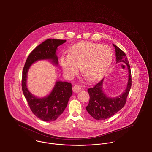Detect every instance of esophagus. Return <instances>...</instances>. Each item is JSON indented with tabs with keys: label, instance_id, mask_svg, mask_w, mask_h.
Here are the masks:
<instances>
[{
	"label": "esophagus",
	"instance_id": "obj_1",
	"mask_svg": "<svg viewBox=\"0 0 152 152\" xmlns=\"http://www.w3.org/2000/svg\"><path fill=\"white\" fill-rule=\"evenodd\" d=\"M81 87L79 85H75L74 87H73V91L74 92L77 93L79 92L80 91H81Z\"/></svg>",
	"mask_w": 152,
	"mask_h": 152
}]
</instances>
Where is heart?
I'll return each instance as SVG.
<instances>
[{"label":"heart","mask_w":152,"mask_h":152,"mask_svg":"<svg viewBox=\"0 0 152 152\" xmlns=\"http://www.w3.org/2000/svg\"><path fill=\"white\" fill-rule=\"evenodd\" d=\"M113 58V52L107 45L83 42L75 44L69 54L61 58V64L65 76L72 77L79 70L88 81L99 79L105 73Z\"/></svg>","instance_id":"b5f03b06"}]
</instances>
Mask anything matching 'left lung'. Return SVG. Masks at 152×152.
I'll list each match as a JSON object with an SVG mask.
<instances>
[{
    "label": "left lung",
    "instance_id": "8db88e82",
    "mask_svg": "<svg viewBox=\"0 0 152 152\" xmlns=\"http://www.w3.org/2000/svg\"><path fill=\"white\" fill-rule=\"evenodd\" d=\"M113 45L116 51V63L120 62L125 63L128 69L129 79L125 91L116 97H109L103 92L102 84L104 79L94 86L88 88V92L90 99L86 109L91 116L97 120L107 119L123 108L126 102V98L132 86L131 70L128 58L125 53L121 50L115 44Z\"/></svg>",
    "mask_w": 152,
    "mask_h": 152
}]
</instances>
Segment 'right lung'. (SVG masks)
<instances>
[{"mask_svg":"<svg viewBox=\"0 0 152 152\" xmlns=\"http://www.w3.org/2000/svg\"><path fill=\"white\" fill-rule=\"evenodd\" d=\"M66 40L48 39L39 44L32 51L26 60L22 73V91L32 113L44 121L56 120L64 112L72 94L71 83L56 81L48 96L43 98L36 97L27 89L26 82L29 67L34 63L40 60H50L55 65L58 63L56 54L58 47L64 43Z\"/></svg>","mask_w":152,"mask_h":152,"instance_id":"add662e5","label":"right lung"}]
</instances>
